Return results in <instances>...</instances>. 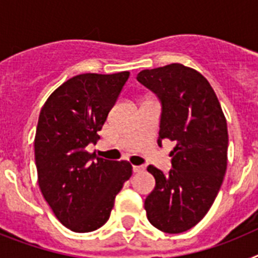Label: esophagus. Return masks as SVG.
Segmentation results:
<instances>
[{
  "label": "esophagus",
  "instance_id": "1",
  "mask_svg": "<svg viewBox=\"0 0 258 258\" xmlns=\"http://www.w3.org/2000/svg\"><path fill=\"white\" fill-rule=\"evenodd\" d=\"M142 170H145V166H142V165H133V172L134 173L142 172Z\"/></svg>",
  "mask_w": 258,
  "mask_h": 258
}]
</instances>
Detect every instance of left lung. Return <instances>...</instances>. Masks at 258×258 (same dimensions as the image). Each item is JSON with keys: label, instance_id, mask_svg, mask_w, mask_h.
I'll return each instance as SVG.
<instances>
[{"label": "left lung", "instance_id": "obj_1", "mask_svg": "<svg viewBox=\"0 0 258 258\" xmlns=\"http://www.w3.org/2000/svg\"><path fill=\"white\" fill-rule=\"evenodd\" d=\"M137 80L163 104L157 143H175L168 174L147 166L156 182L145 200L147 218L168 234L187 231L208 213L226 173V117L208 80L194 68L172 63L141 71Z\"/></svg>", "mask_w": 258, "mask_h": 258}]
</instances>
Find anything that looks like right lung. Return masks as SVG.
<instances>
[{"label":"right lung","mask_w":258,"mask_h":258,"mask_svg":"<svg viewBox=\"0 0 258 258\" xmlns=\"http://www.w3.org/2000/svg\"><path fill=\"white\" fill-rule=\"evenodd\" d=\"M127 79V71L77 75L41 108L35 137L38 186L55 217L75 232L103 226L133 173L129 161L106 160L86 150L101 138L98 132Z\"/></svg>","instance_id":"right-lung-1"}]
</instances>
